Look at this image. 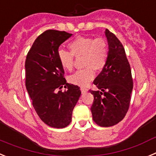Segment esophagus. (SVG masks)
Masks as SVG:
<instances>
[{
    "label": "esophagus",
    "mask_w": 156,
    "mask_h": 156,
    "mask_svg": "<svg viewBox=\"0 0 156 156\" xmlns=\"http://www.w3.org/2000/svg\"><path fill=\"white\" fill-rule=\"evenodd\" d=\"M81 92H82V93H85V92H88V88H84V87H81Z\"/></svg>",
    "instance_id": "1"
}]
</instances>
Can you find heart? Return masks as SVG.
I'll use <instances>...</instances> for the list:
<instances>
[{"label":"heart","mask_w":156,"mask_h":156,"mask_svg":"<svg viewBox=\"0 0 156 156\" xmlns=\"http://www.w3.org/2000/svg\"><path fill=\"white\" fill-rule=\"evenodd\" d=\"M69 51L60 50L57 57L62 68L72 71L75 65V57L82 58V65L85 68L76 71L69 77L71 83L79 86H85L94 79L95 71L105 68L109 57V45L102 37L78 36L68 44Z\"/></svg>","instance_id":"obj_1"}]
</instances>
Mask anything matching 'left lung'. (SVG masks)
I'll list each match as a JSON object with an SVG mask.
<instances>
[{"mask_svg":"<svg viewBox=\"0 0 156 156\" xmlns=\"http://www.w3.org/2000/svg\"><path fill=\"white\" fill-rule=\"evenodd\" d=\"M105 34L109 44V57L105 68L93 81L101 91H89L94 96L91 106L94 122L101 127H111L121 121L127 113L133 78L121 42L108 29Z\"/></svg>","mask_w":156,"mask_h":156,"instance_id":"8db88e82","label":"left lung"}]
</instances>
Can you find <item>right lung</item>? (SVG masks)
Returning a JSON list of instances; mask_svg holds the SVG:
<instances>
[{"label":"right lung","instance_id":"right-lung-1","mask_svg":"<svg viewBox=\"0 0 156 156\" xmlns=\"http://www.w3.org/2000/svg\"><path fill=\"white\" fill-rule=\"evenodd\" d=\"M64 31L49 29L36 38L26 60V87L38 116L46 124L63 128L71 121L81 91L67 83L57 57L61 43L71 36ZM63 86L66 88L60 90Z\"/></svg>","mask_w":156,"mask_h":156}]
</instances>
